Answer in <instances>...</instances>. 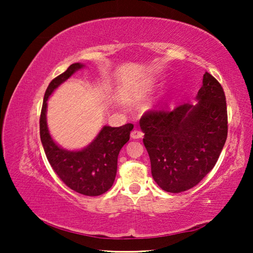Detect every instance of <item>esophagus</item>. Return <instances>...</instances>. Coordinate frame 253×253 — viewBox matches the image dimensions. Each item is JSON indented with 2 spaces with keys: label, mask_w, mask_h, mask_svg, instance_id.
Listing matches in <instances>:
<instances>
[{
  "label": "esophagus",
  "mask_w": 253,
  "mask_h": 253,
  "mask_svg": "<svg viewBox=\"0 0 253 253\" xmlns=\"http://www.w3.org/2000/svg\"><path fill=\"white\" fill-rule=\"evenodd\" d=\"M144 136V132L140 131V130H137V129H134L131 132H130V137L132 139H139V138H143Z\"/></svg>",
  "instance_id": "obj_1"
}]
</instances>
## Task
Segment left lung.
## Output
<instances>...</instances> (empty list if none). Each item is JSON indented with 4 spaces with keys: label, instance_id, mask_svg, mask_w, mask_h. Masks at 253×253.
<instances>
[{
    "label": "left lung",
    "instance_id": "8db88e82",
    "mask_svg": "<svg viewBox=\"0 0 253 253\" xmlns=\"http://www.w3.org/2000/svg\"><path fill=\"white\" fill-rule=\"evenodd\" d=\"M196 100L173 110L147 111L139 121L154 181L169 193L202 181L216 164L228 136L223 88L209 72Z\"/></svg>",
    "mask_w": 253,
    "mask_h": 253
}]
</instances>
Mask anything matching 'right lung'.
Listing matches in <instances>:
<instances>
[{
	"label": "right lung",
	"instance_id": "right-lung-1",
	"mask_svg": "<svg viewBox=\"0 0 253 253\" xmlns=\"http://www.w3.org/2000/svg\"><path fill=\"white\" fill-rule=\"evenodd\" d=\"M81 68H84L81 63H72L49 84L41 109L40 137L45 156L59 178L80 194L98 196L113 186L117 173L118 154L129 140L134 125L104 126L96 138L81 151H67L54 143L46 125V101L54 89Z\"/></svg>",
	"mask_w": 253,
	"mask_h": 253
}]
</instances>
